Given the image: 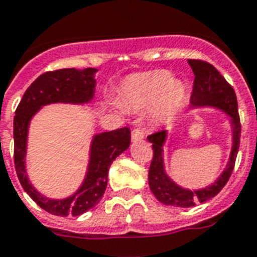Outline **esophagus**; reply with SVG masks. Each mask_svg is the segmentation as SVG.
<instances>
[{"label": "esophagus", "instance_id": "1", "mask_svg": "<svg viewBox=\"0 0 257 257\" xmlns=\"http://www.w3.org/2000/svg\"><path fill=\"white\" fill-rule=\"evenodd\" d=\"M144 131L141 128H135L132 131V140L133 141H139V140L144 139Z\"/></svg>", "mask_w": 257, "mask_h": 257}]
</instances>
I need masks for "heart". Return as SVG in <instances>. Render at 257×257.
<instances>
[{"label":"heart","instance_id":"heart-1","mask_svg":"<svg viewBox=\"0 0 257 257\" xmlns=\"http://www.w3.org/2000/svg\"><path fill=\"white\" fill-rule=\"evenodd\" d=\"M185 95L184 86L172 82V74L167 70H153L126 78L122 85V99L126 105L146 108L158 99L157 115L167 116L180 107Z\"/></svg>","mask_w":257,"mask_h":257}]
</instances>
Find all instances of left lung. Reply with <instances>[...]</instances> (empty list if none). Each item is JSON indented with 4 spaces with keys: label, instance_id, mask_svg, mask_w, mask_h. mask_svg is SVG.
<instances>
[{
    "label": "left lung",
    "instance_id": "left-lung-1",
    "mask_svg": "<svg viewBox=\"0 0 257 257\" xmlns=\"http://www.w3.org/2000/svg\"><path fill=\"white\" fill-rule=\"evenodd\" d=\"M188 64L195 74L191 104L193 107L210 105V107L223 109L231 117L234 142H232L231 155H230L227 167L217 179V182L204 189L189 191V189L179 187L165 174L162 146L165 144L167 132L161 131V132H155L148 136V140L153 144V159L150 163V169H149V187L157 200L162 204L180 206V208H191V206H195L197 202L208 201L217 193H219V191L225 187L234 170L235 159H236L239 144H240V131H242L238 112V102H236V95H235L232 86L222 77L221 73L212 64L204 60L192 59L188 60Z\"/></svg>",
    "mask_w": 257,
    "mask_h": 257
}]
</instances>
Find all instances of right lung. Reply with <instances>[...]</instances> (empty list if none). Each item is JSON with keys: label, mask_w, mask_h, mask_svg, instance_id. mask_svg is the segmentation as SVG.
<instances>
[{"label": "right lung", "mask_w": 257, "mask_h": 257, "mask_svg": "<svg viewBox=\"0 0 257 257\" xmlns=\"http://www.w3.org/2000/svg\"><path fill=\"white\" fill-rule=\"evenodd\" d=\"M96 69H59L43 73L26 90L14 116V165L19 183L30 197L45 212L55 215H79L100 201L108 182L109 166L129 148L131 131L128 126L96 135L92 140L90 163L85 182L72 197L51 200L40 195L26 174L25 157L30 120L40 107L51 103L90 102L94 96Z\"/></svg>", "instance_id": "1"}]
</instances>
